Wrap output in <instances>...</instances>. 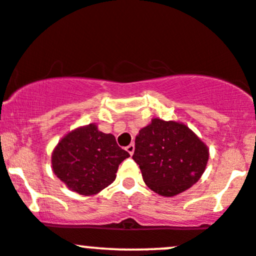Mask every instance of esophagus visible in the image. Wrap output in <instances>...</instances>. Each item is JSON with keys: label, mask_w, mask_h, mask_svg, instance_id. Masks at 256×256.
I'll return each mask as SVG.
<instances>
[{"label": "esophagus", "mask_w": 256, "mask_h": 256, "mask_svg": "<svg viewBox=\"0 0 256 256\" xmlns=\"http://www.w3.org/2000/svg\"><path fill=\"white\" fill-rule=\"evenodd\" d=\"M126 150L128 152V154H130V156H132L134 152V143H131V144H128V147H126Z\"/></svg>", "instance_id": "obj_1"}]
</instances>
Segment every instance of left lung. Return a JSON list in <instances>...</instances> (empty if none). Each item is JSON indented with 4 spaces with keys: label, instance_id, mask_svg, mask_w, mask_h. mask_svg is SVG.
Masks as SVG:
<instances>
[{
    "label": "left lung",
    "instance_id": "obj_1",
    "mask_svg": "<svg viewBox=\"0 0 256 256\" xmlns=\"http://www.w3.org/2000/svg\"><path fill=\"white\" fill-rule=\"evenodd\" d=\"M132 159L152 190L174 196L199 181L209 160V148L184 124L154 118L136 136Z\"/></svg>",
    "mask_w": 256,
    "mask_h": 256
}]
</instances>
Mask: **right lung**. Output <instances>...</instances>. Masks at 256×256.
<instances>
[{
  "mask_svg": "<svg viewBox=\"0 0 256 256\" xmlns=\"http://www.w3.org/2000/svg\"><path fill=\"white\" fill-rule=\"evenodd\" d=\"M128 156L113 134L88 124L72 130L58 142L50 162L54 175L70 190L94 196L113 184L120 162Z\"/></svg>",
  "mask_w": 256,
  "mask_h": 256,
  "instance_id": "right-lung-1",
  "label": "right lung"
}]
</instances>
